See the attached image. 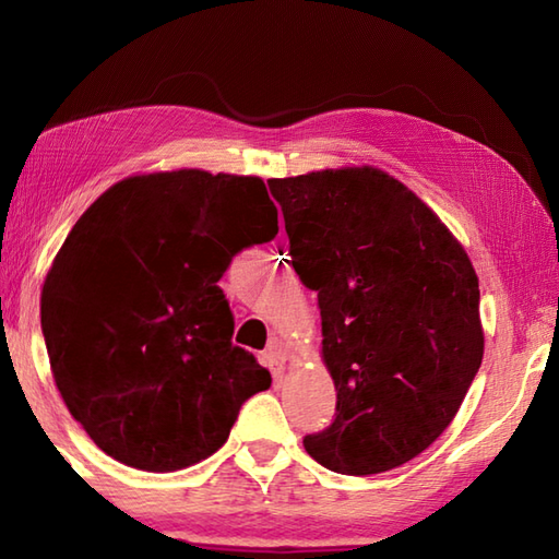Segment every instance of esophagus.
<instances>
[{"instance_id": "34e87169", "label": "esophagus", "mask_w": 559, "mask_h": 559, "mask_svg": "<svg viewBox=\"0 0 559 559\" xmlns=\"http://www.w3.org/2000/svg\"><path fill=\"white\" fill-rule=\"evenodd\" d=\"M261 362L269 367L276 380H281L283 372H286V353L281 347H269L266 353L261 355Z\"/></svg>"}]
</instances>
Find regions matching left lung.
I'll list each match as a JSON object with an SVG mask.
<instances>
[{"label":"left lung","mask_w":559,"mask_h":559,"mask_svg":"<svg viewBox=\"0 0 559 559\" xmlns=\"http://www.w3.org/2000/svg\"><path fill=\"white\" fill-rule=\"evenodd\" d=\"M288 253L318 293L337 414L302 447L320 466H402L456 416L484 359L478 276L461 241L380 167L269 179Z\"/></svg>","instance_id":"left-lung-1"}]
</instances>
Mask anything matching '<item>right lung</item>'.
<instances>
[{"mask_svg": "<svg viewBox=\"0 0 559 559\" xmlns=\"http://www.w3.org/2000/svg\"><path fill=\"white\" fill-rule=\"evenodd\" d=\"M278 234L261 177L182 167L120 179L51 261L41 330L53 382L100 451L169 473L210 459L271 372L231 345L216 281Z\"/></svg>", "mask_w": 559, "mask_h": 559, "instance_id": "add662e5", "label": "right lung"}]
</instances>
